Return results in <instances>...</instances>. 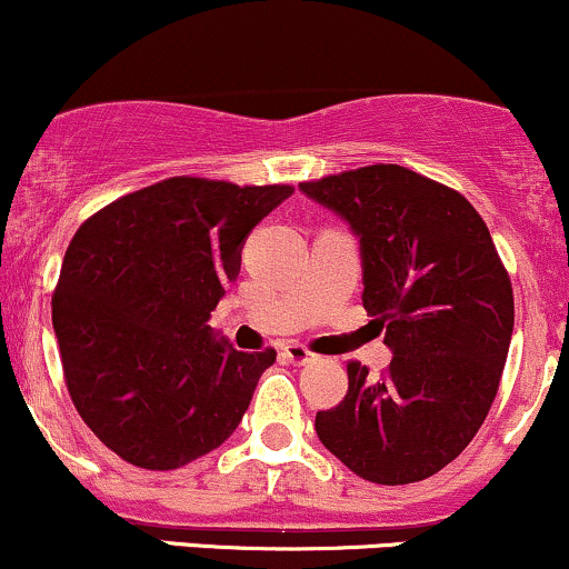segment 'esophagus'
Instances as JSON below:
<instances>
[{"label":"esophagus","instance_id":"1","mask_svg":"<svg viewBox=\"0 0 569 569\" xmlns=\"http://www.w3.org/2000/svg\"><path fill=\"white\" fill-rule=\"evenodd\" d=\"M283 355H286V360L293 362V366H307V362H312L315 358H318V355L307 350V347L299 345V341H289V345L283 347Z\"/></svg>","mask_w":569,"mask_h":569}]
</instances>
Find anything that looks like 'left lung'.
I'll list each match as a JSON object with an SVG mask.
<instances>
[{
    "label": "left lung",
    "mask_w": 569,
    "mask_h": 569,
    "mask_svg": "<svg viewBox=\"0 0 569 569\" xmlns=\"http://www.w3.org/2000/svg\"><path fill=\"white\" fill-rule=\"evenodd\" d=\"M299 190L360 238L362 307L385 331L381 379L347 362L345 400L315 432L368 482L408 485L448 467L496 400L515 293L488 224L458 190L397 163H373Z\"/></svg>",
    "instance_id": "1"
}]
</instances>
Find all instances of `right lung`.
<instances>
[{
  "label": "right lung",
  "mask_w": 569,
  "mask_h": 569,
  "mask_svg": "<svg viewBox=\"0 0 569 569\" xmlns=\"http://www.w3.org/2000/svg\"><path fill=\"white\" fill-rule=\"evenodd\" d=\"M291 193L169 177L77 230L52 326L68 395L116 456L169 471L236 432L276 350H232L209 318L238 278L249 232Z\"/></svg>",
  "instance_id": "obj_1"
}]
</instances>
